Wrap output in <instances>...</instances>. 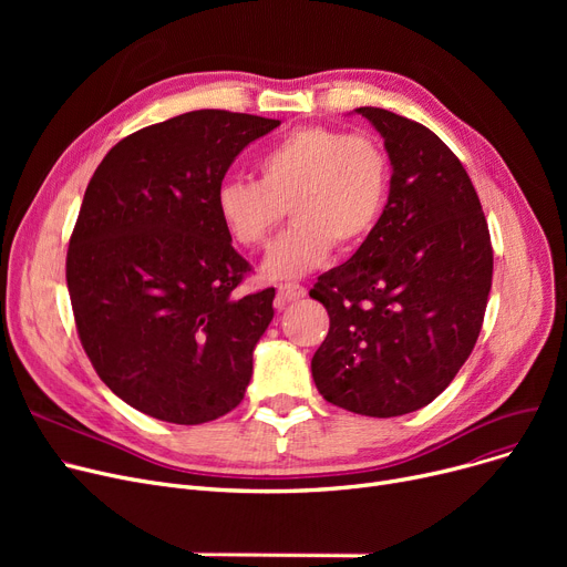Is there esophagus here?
<instances>
[{"instance_id": "1", "label": "esophagus", "mask_w": 567, "mask_h": 567, "mask_svg": "<svg viewBox=\"0 0 567 567\" xmlns=\"http://www.w3.org/2000/svg\"><path fill=\"white\" fill-rule=\"evenodd\" d=\"M303 296H306V287L299 285V282L278 285V308H282L287 303H293V301H301Z\"/></svg>"}]
</instances>
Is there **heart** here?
<instances>
[{
	"mask_svg": "<svg viewBox=\"0 0 567 567\" xmlns=\"http://www.w3.org/2000/svg\"><path fill=\"white\" fill-rule=\"evenodd\" d=\"M257 174L259 182H225L216 212L231 241L255 250L271 241L289 208L293 225L261 268L280 282L310 274L333 246L351 250L368 241L389 204L393 167L372 135L301 126L264 148Z\"/></svg>",
	"mask_w": 567,
	"mask_h": 567,
	"instance_id": "1",
	"label": "heart"
}]
</instances>
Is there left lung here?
I'll use <instances>...</instances> for the list:
<instances>
[{
	"label": "left lung",
	"mask_w": 567,
	"mask_h": 567,
	"mask_svg": "<svg viewBox=\"0 0 567 567\" xmlns=\"http://www.w3.org/2000/svg\"><path fill=\"white\" fill-rule=\"evenodd\" d=\"M393 165L374 234L310 289L331 317L312 355L326 402L393 419L427 406L481 336L494 252L483 206L460 158L430 128L359 107Z\"/></svg>",
	"instance_id": "8db88e82"
}]
</instances>
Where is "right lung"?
<instances>
[{
  "mask_svg": "<svg viewBox=\"0 0 567 567\" xmlns=\"http://www.w3.org/2000/svg\"><path fill=\"white\" fill-rule=\"evenodd\" d=\"M278 118L195 110L116 142L84 190L66 285L84 353L107 389L174 425L241 404L276 289L236 296L252 266L231 248L216 193Z\"/></svg>",
  "mask_w": 567,
  "mask_h": 567,
  "instance_id": "add662e5",
  "label": "right lung"
}]
</instances>
